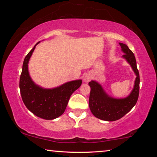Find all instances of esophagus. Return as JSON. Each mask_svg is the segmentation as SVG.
Returning <instances> with one entry per match:
<instances>
[{"instance_id":"1","label":"esophagus","mask_w":157,"mask_h":157,"mask_svg":"<svg viewBox=\"0 0 157 157\" xmlns=\"http://www.w3.org/2000/svg\"><path fill=\"white\" fill-rule=\"evenodd\" d=\"M91 79V75H89V74H86V75L84 77V80L85 82H89Z\"/></svg>"}]
</instances>
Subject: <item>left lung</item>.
<instances>
[{"label": "left lung", "instance_id": "1", "mask_svg": "<svg viewBox=\"0 0 157 157\" xmlns=\"http://www.w3.org/2000/svg\"><path fill=\"white\" fill-rule=\"evenodd\" d=\"M123 55L136 75L134 88L128 97L124 99H114L109 97L103 91L102 86L95 81L90 82L91 86L89 105L92 113L96 118L107 121H115L127 114L136 104L139 95L140 76L136 66V61L134 53L127 45L119 43Z\"/></svg>", "mask_w": 157, "mask_h": 157}]
</instances>
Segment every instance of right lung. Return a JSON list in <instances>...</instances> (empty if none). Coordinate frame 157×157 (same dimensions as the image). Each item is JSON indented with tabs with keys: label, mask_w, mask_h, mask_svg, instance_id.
Returning a JSON list of instances; mask_svg holds the SVG:
<instances>
[{
	"label": "right lung",
	"mask_w": 157,
	"mask_h": 157,
	"mask_svg": "<svg viewBox=\"0 0 157 157\" xmlns=\"http://www.w3.org/2000/svg\"><path fill=\"white\" fill-rule=\"evenodd\" d=\"M36 44L23 61L19 81L21 95L25 107L32 113L39 118L52 120L64 112L71 95L81 86L82 80L69 82L52 89H44L34 84L29 75L28 63Z\"/></svg>",
	"instance_id": "add662e5"
}]
</instances>
